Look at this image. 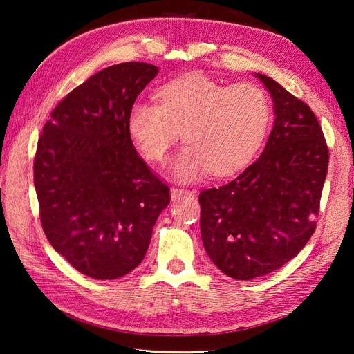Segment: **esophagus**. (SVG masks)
I'll use <instances>...</instances> for the list:
<instances>
[{
	"instance_id": "obj_1",
	"label": "esophagus",
	"mask_w": 354,
	"mask_h": 354,
	"mask_svg": "<svg viewBox=\"0 0 354 354\" xmlns=\"http://www.w3.org/2000/svg\"><path fill=\"white\" fill-rule=\"evenodd\" d=\"M185 194H192V192H189V190H184V189H171V190H170L171 201L181 199L183 196H185Z\"/></svg>"
}]
</instances>
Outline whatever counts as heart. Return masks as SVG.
Returning a JSON list of instances; mask_svg holds the SVG:
<instances>
[{
	"label": "heart",
	"instance_id": "obj_1",
	"mask_svg": "<svg viewBox=\"0 0 354 354\" xmlns=\"http://www.w3.org/2000/svg\"><path fill=\"white\" fill-rule=\"evenodd\" d=\"M160 103L137 100L127 115V131L149 161L161 162L183 127L185 145L173 158L171 170L193 181L209 170L230 175L251 161L265 137L269 102L252 84L225 86L204 74L165 84Z\"/></svg>",
	"mask_w": 354,
	"mask_h": 354
}]
</instances>
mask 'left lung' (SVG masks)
I'll return each mask as SVG.
<instances>
[{
    "label": "left lung",
    "mask_w": 354,
    "mask_h": 354,
    "mask_svg": "<svg viewBox=\"0 0 354 354\" xmlns=\"http://www.w3.org/2000/svg\"><path fill=\"white\" fill-rule=\"evenodd\" d=\"M274 102L265 150L231 183L202 190L201 236L214 265L236 280L280 269L317 228L328 147L303 100L265 74H255Z\"/></svg>",
    "instance_id": "obj_1"
}]
</instances>
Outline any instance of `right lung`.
<instances>
[{
  "mask_svg": "<svg viewBox=\"0 0 354 354\" xmlns=\"http://www.w3.org/2000/svg\"><path fill=\"white\" fill-rule=\"evenodd\" d=\"M158 74L152 64L108 66L59 102L37 141L33 175L51 246L86 277L114 280L146 255L170 190L135 150L127 115Z\"/></svg>",
  "mask_w": 354,
  "mask_h": 354,
  "instance_id": "right-lung-1",
  "label": "right lung"
}]
</instances>
